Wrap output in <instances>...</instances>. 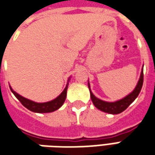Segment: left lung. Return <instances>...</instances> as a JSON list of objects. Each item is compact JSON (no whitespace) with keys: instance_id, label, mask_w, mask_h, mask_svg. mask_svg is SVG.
<instances>
[{"instance_id":"left-lung-1","label":"left lung","mask_w":155,"mask_h":155,"mask_svg":"<svg viewBox=\"0 0 155 155\" xmlns=\"http://www.w3.org/2000/svg\"><path fill=\"white\" fill-rule=\"evenodd\" d=\"M143 69H142L140 80L138 81V84H137L136 87L134 88V90L130 94H128L127 96H125L123 99H121L120 101H115V102H106V101H101L100 99H98L97 97H95L93 94V93L91 92L90 84L88 83L90 92H91V101L93 102L94 106L97 108L98 110H100L112 114H120L121 112H123L124 110H125L127 108L130 106V104L138 97V95H139L140 91H141L142 85H143Z\"/></svg>"}]
</instances>
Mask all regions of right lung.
<instances>
[{"instance_id": "right-lung-1", "label": "right lung", "mask_w": 155, "mask_h": 155, "mask_svg": "<svg viewBox=\"0 0 155 155\" xmlns=\"http://www.w3.org/2000/svg\"><path fill=\"white\" fill-rule=\"evenodd\" d=\"M70 81V79L68 81ZM11 88V91L14 94L15 97L17 98L19 101L21 103L26 109H28L29 110L32 111V112H35V113H51L54 110H57L58 109L62 106V104H64L65 98H66V93H67V88H68V83L66 86L64 88V90L62 91L58 97H56L54 100L51 101H48V102H45V103H36L34 101H30L26 98L23 97L21 95L17 94L16 92L13 91Z\"/></svg>"}]
</instances>
